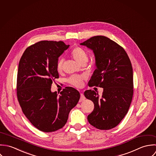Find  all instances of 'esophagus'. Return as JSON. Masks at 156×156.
<instances>
[{"instance_id":"34e87169","label":"esophagus","mask_w":156,"mask_h":156,"mask_svg":"<svg viewBox=\"0 0 156 156\" xmlns=\"http://www.w3.org/2000/svg\"><path fill=\"white\" fill-rule=\"evenodd\" d=\"M81 94V97H80V102H82V101H84V99H85V97H84V94Z\"/></svg>"}]
</instances>
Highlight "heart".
<instances>
[{"label": "heart", "mask_w": 156, "mask_h": 156, "mask_svg": "<svg viewBox=\"0 0 156 156\" xmlns=\"http://www.w3.org/2000/svg\"><path fill=\"white\" fill-rule=\"evenodd\" d=\"M70 56L81 65L86 64L89 59V54L87 51L80 47H76L73 48L70 53ZM62 59L59 60L57 64V70L58 72H60L62 71ZM84 79L85 76L84 75H73L67 79V82L70 84L75 87H80L81 86Z\"/></svg>", "instance_id": "obj_1"}]
</instances>
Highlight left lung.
I'll return each mask as SVG.
<instances>
[{
    "label": "left lung",
    "mask_w": 156,
    "mask_h": 156,
    "mask_svg": "<svg viewBox=\"0 0 156 156\" xmlns=\"http://www.w3.org/2000/svg\"><path fill=\"white\" fill-rule=\"evenodd\" d=\"M81 44L92 49L95 56L96 69L89 86L104 89L101 96L92 90L84 92L85 97L94 104L88 121L99 129H112L123 119L132 101L131 62L124 49L105 36H94Z\"/></svg>",
    "instance_id": "left-lung-1"
}]
</instances>
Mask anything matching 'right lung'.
Returning a JSON list of instances; mask_svg holds the SVG:
<instances>
[{
    "label": "right lung",
    "instance_id": "add662e5",
    "mask_svg": "<svg viewBox=\"0 0 156 156\" xmlns=\"http://www.w3.org/2000/svg\"><path fill=\"white\" fill-rule=\"evenodd\" d=\"M69 47L62 41H40L28 47L19 62L18 101L30 122L43 132L62 128L80 98L79 92L71 87H66L60 95L51 90L53 81L59 78L58 57Z\"/></svg>",
    "mask_w": 156,
    "mask_h": 156
}]
</instances>
